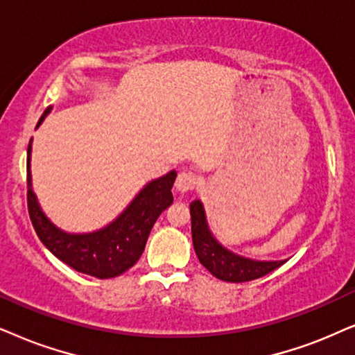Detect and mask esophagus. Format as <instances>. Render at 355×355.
<instances>
[{
  "label": "esophagus",
  "instance_id": "obj_1",
  "mask_svg": "<svg viewBox=\"0 0 355 355\" xmlns=\"http://www.w3.org/2000/svg\"><path fill=\"white\" fill-rule=\"evenodd\" d=\"M196 183H198V178H196L195 173H193V172H182L177 177V182H175V188H177V190L180 193H185V191L193 190V188L196 187Z\"/></svg>",
  "mask_w": 355,
  "mask_h": 355
}]
</instances>
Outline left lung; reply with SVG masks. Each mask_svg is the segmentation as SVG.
I'll return each mask as SVG.
<instances>
[{"label": "left lung", "instance_id": "8db88e82", "mask_svg": "<svg viewBox=\"0 0 355 355\" xmlns=\"http://www.w3.org/2000/svg\"><path fill=\"white\" fill-rule=\"evenodd\" d=\"M191 214V237L193 248L201 266L213 273L214 277L232 284L255 280L284 266L286 260H254L231 252L211 232L206 221L205 206L200 200L190 205Z\"/></svg>", "mask_w": 355, "mask_h": 355}]
</instances>
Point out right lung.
Listing matches in <instances>:
<instances>
[{
  "instance_id": "add662e5",
  "label": "right lung",
  "mask_w": 355,
  "mask_h": 355,
  "mask_svg": "<svg viewBox=\"0 0 355 355\" xmlns=\"http://www.w3.org/2000/svg\"><path fill=\"white\" fill-rule=\"evenodd\" d=\"M52 111L49 106L40 116L37 128ZM31 150L28 147V209L40 242L67 266L96 278H113L131 268L144 252L147 237L157 218L173 203L172 187L177 172L147 183L123 213L107 226L85 234H73L57 227L40 208L33 190Z\"/></svg>"
}]
</instances>
